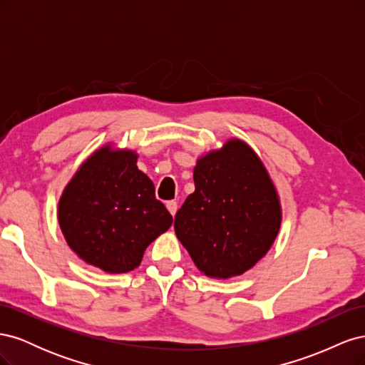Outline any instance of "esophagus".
<instances>
[{
    "label": "esophagus",
    "mask_w": 365,
    "mask_h": 365,
    "mask_svg": "<svg viewBox=\"0 0 365 365\" xmlns=\"http://www.w3.org/2000/svg\"><path fill=\"white\" fill-rule=\"evenodd\" d=\"M165 207H168V210H169L172 216H175L176 212H178V202H176V201H168V202H165Z\"/></svg>",
    "instance_id": "34e87169"
}]
</instances>
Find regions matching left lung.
Instances as JSON below:
<instances>
[{"mask_svg": "<svg viewBox=\"0 0 365 365\" xmlns=\"http://www.w3.org/2000/svg\"><path fill=\"white\" fill-rule=\"evenodd\" d=\"M195 192L175 216V233L205 275L228 279L256 264L280 228V204L262 161L231 140L193 172Z\"/></svg>", "mask_w": 365, "mask_h": 365, "instance_id": "8db88e82", "label": "left lung"}]
</instances>
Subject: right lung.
Masks as SVG:
<instances>
[{
  "label": "right lung",
  "mask_w": 365,
  "mask_h": 365,
  "mask_svg": "<svg viewBox=\"0 0 365 365\" xmlns=\"http://www.w3.org/2000/svg\"><path fill=\"white\" fill-rule=\"evenodd\" d=\"M130 150H97L77 170L59 201V225L86 263L106 272L137 268L145 250L173 217L155 197Z\"/></svg>",
  "instance_id": "obj_1"
}]
</instances>
